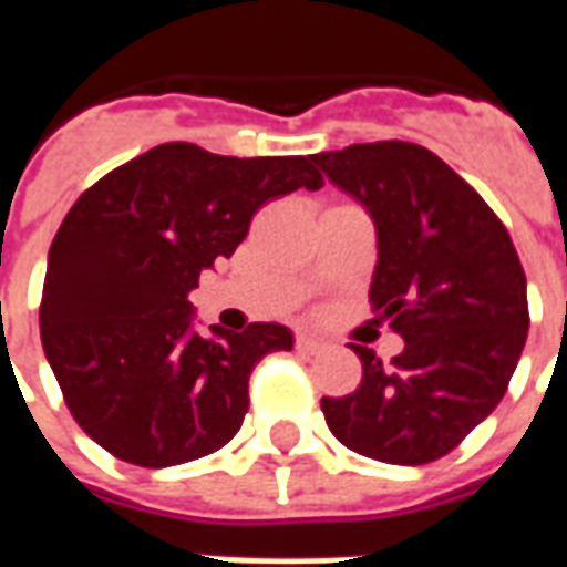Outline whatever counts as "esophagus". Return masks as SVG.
Wrapping results in <instances>:
<instances>
[{
  "label": "esophagus",
  "mask_w": 567,
  "mask_h": 567,
  "mask_svg": "<svg viewBox=\"0 0 567 567\" xmlns=\"http://www.w3.org/2000/svg\"><path fill=\"white\" fill-rule=\"evenodd\" d=\"M295 346L300 349V352H307V355H319V352L328 349L324 340H319V337H309V333H300V337L295 340Z\"/></svg>",
  "instance_id": "obj_1"
}]
</instances>
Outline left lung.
Here are the masks:
<instances>
[{"label": "left lung", "instance_id": "left-lung-1", "mask_svg": "<svg viewBox=\"0 0 567 567\" xmlns=\"http://www.w3.org/2000/svg\"><path fill=\"white\" fill-rule=\"evenodd\" d=\"M377 227L370 300L404 352L355 346L361 385L321 398L331 434L385 464H427L501 404L528 333L525 272L507 227L434 151L368 142L312 154Z\"/></svg>", "mask_w": 567, "mask_h": 567}]
</instances>
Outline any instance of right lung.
<instances>
[{
  "mask_svg": "<svg viewBox=\"0 0 567 567\" xmlns=\"http://www.w3.org/2000/svg\"><path fill=\"white\" fill-rule=\"evenodd\" d=\"M321 185L312 157H221L166 142L75 199L48 251L39 324L87 437L140 467L194 462L234 437L251 370L288 352L295 333L276 321L199 333L187 295L234 255L267 199Z\"/></svg>",
  "mask_w": 567,
  "mask_h": 567,
  "instance_id": "obj_1",
  "label": "right lung"
}]
</instances>
